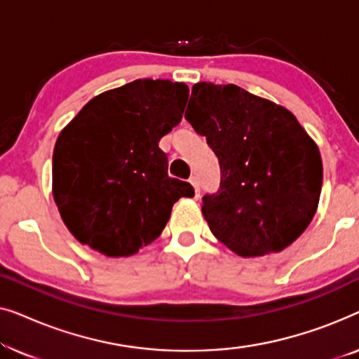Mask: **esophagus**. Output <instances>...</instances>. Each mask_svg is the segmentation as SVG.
I'll return each mask as SVG.
<instances>
[{
  "label": "esophagus",
  "instance_id": "obj_1",
  "mask_svg": "<svg viewBox=\"0 0 359 359\" xmlns=\"http://www.w3.org/2000/svg\"><path fill=\"white\" fill-rule=\"evenodd\" d=\"M189 183L193 184L196 196H199V181H198V176H191V178H189Z\"/></svg>",
  "mask_w": 359,
  "mask_h": 359
}]
</instances>
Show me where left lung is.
<instances>
[{
  "instance_id": "8db88e82",
  "label": "left lung",
  "mask_w": 359,
  "mask_h": 359,
  "mask_svg": "<svg viewBox=\"0 0 359 359\" xmlns=\"http://www.w3.org/2000/svg\"><path fill=\"white\" fill-rule=\"evenodd\" d=\"M186 121L220 165V188L203 198L219 242L238 257L281 252L309 227L320 199V151L296 116L237 85L196 83Z\"/></svg>"
}]
</instances>
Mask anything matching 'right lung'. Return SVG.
I'll return each instance as SVG.
<instances>
[{
	"label": "right lung",
	"instance_id": "1",
	"mask_svg": "<svg viewBox=\"0 0 359 359\" xmlns=\"http://www.w3.org/2000/svg\"><path fill=\"white\" fill-rule=\"evenodd\" d=\"M184 83L135 80L93 97L60 132L52 193L73 237L106 257H130L160 237L193 186L168 176L158 147L181 122Z\"/></svg>",
	"mask_w": 359,
	"mask_h": 359
}]
</instances>
